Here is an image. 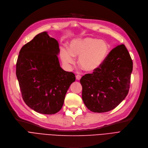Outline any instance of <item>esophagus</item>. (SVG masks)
Wrapping results in <instances>:
<instances>
[{
	"label": "esophagus",
	"mask_w": 148,
	"mask_h": 148,
	"mask_svg": "<svg viewBox=\"0 0 148 148\" xmlns=\"http://www.w3.org/2000/svg\"><path fill=\"white\" fill-rule=\"evenodd\" d=\"M81 78V75H77L76 76V79L77 80H80Z\"/></svg>",
	"instance_id": "obj_1"
}]
</instances>
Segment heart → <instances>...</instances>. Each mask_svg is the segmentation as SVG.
Instances as JSON below:
<instances>
[{
	"label": "heart",
	"instance_id": "heart-1",
	"mask_svg": "<svg viewBox=\"0 0 148 148\" xmlns=\"http://www.w3.org/2000/svg\"><path fill=\"white\" fill-rule=\"evenodd\" d=\"M109 46L106 41L92 37L73 40L69 49L63 47L61 58L66 64H73L75 58L79 57V64L87 72H93L99 69L108 55Z\"/></svg>",
	"mask_w": 148,
	"mask_h": 148
}]
</instances>
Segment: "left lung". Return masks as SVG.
Here are the masks:
<instances>
[{
	"instance_id": "8db88e82",
	"label": "left lung",
	"mask_w": 148,
	"mask_h": 148,
	"mask_svg": "<svg viewBox=\"0 0 148 148\" xmlns=\"http://www.w3.org/2000/svg\"><path fill=\"white\" fill-rule=\"evenodd\" d=\"M132 67V59L124 45L111 50L99 69L80 80L82 98L86 107L94 112L115 108L128 93Z\"/></svg>"
}]
</instances>
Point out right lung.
Here are the masks:
<instances>
[{
  "mask_svg": "<svg viewBox=\"0 0 148 148\" xmlns=\"http://www.w3.org/2000/svg\"><path fill=\"white\" fill-rule=\"evenodd\" d=\"M59 53L58 42L47 32L37 35L19 52L16 76L23 99L28 107L41 114L58 112L76 79L74 73L60 67Z\"/></svg>",
  "mask_w": 148,
  "mask_h": 148,
  "instance_id": "1",
  "label": "right lung"
}]
</instances>
